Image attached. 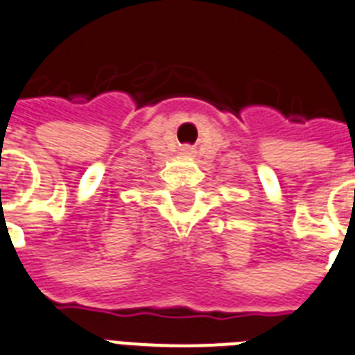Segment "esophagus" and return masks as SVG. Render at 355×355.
<instances>
[{"mask_svg": "<svg viewBox=\"0 0 355 355\" xmlns=\"http://www.w3.org/2000/svg\"><path fill=\"white\" fill-rule=\"evenodd\" d=\"M184 154H191V150H188V148H186V150H184Z\"/></svg>", "mask_w": 355, "mask_h": 355, "instance_id": "obj_1", "label": "esophagus"}]
</instances>
